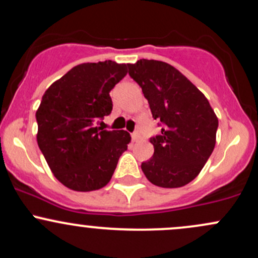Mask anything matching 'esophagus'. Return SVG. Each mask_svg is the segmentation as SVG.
I'll return each instance as SVG.
<instances>
[{
  "mask_svg": "<svg viewBox=\"0 0 258 258\" xmlns=\"http://www.w3.org/2000/svg\"><path fill=\"white\" fill-rule=\"evenodd\" d=\"M131 137H132V141L136 142V141L140 140V134H138V132H134V134L131 135Z\"/></svg>",
  "mask_w": 258,
  "mask_h": 258,
  "instance_id": "esophagus-1",
  "label": "esophagus"
}]
</instances>
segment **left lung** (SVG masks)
I'll list each match as a JSON object with an SVG mask.
<instances>
[{"mask_svg":"<svg viewBox=\"0 0 258 258\" xmlns=\"http://www.w3.org/2000/svg\"><path fill=\"white\" fill-rule=\"evenodd\" d=\"M128 74L162 124L151 138L153 157L141 164L146 178L162 188H179L198 177L213 153L219 121L204 94L170 64L141 59Z\"/></svg>","mask_w":258,"mask_h":258,"instance_id":"left-lung-1","label":"left lung"}]
</instances>
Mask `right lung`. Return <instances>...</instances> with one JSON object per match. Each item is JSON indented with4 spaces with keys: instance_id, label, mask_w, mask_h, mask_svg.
Segmentation results:
<instances>
[{
    "instance_id": "right-lung-1",
    "label": "right lung",
    "mask_w": 258,
    "mask_h": 258,
    "mask_svg": "<svg viewBox=\"0 0 258 258\" xmlns=\"http://www.w3.org/2000/svg\"><path fill=\"white\" fill-rule=\"evenodd\" d=\"M112 60L84 63L54 81L36 112L37 142L54 177L75 191H91L110 181L131 136L96 122L112 111L110 91L127 74Z\"/></svg>"
}]
</instances>
